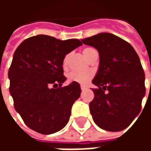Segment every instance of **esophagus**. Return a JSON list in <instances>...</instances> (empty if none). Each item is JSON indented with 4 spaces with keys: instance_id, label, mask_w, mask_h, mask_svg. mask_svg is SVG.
Here are the masks:
<instances>
[{
    "instance_id": "1",
    "label": "esophagus",
    "mask_w": 151,
    "mask_h": 151,
    "mask_svg": "<svg viewBox=\"0 0 151 151\" xmlns=\"http://www.w3.org/2000/svg\"><path fill=\"white\" fill-rule=\"evenodd\" d=\"M81 89H82V91H85V90H86V89H87V87H86V86L82 85L81 86Z\"/></svg>"
}]
</instances>
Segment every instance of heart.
Listing matches in <instances>:
<instances>
[{
    "instance_id": "obj_1",
    "label": "heart",
    "mask_w": 151,
    "mask_h": 151,
    "mask_svg": "<svg viewBox=\"0 0 151 151\" xmlns=\"http://www.w3.org/2000/svg\"><path fill=\"white\" fill-rule=\"evenodd\" d=\"M93 47H86L82 51V53L86 59L88 60L89 57L91 56V53L95 51ZM69 55L67 54L62 61V65L64 68H66L68 65V61H69ZM92 74L90 72H83V73H76L71 72L68 74V81L69 82H78L80 84H86L87 82L91 79Z\"/></svg>"
}]
</instances>
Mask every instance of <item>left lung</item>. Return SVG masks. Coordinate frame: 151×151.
Returning <instances> with one entry per match:
<instances>
[{
	"mask_svg": "<svg viewBox=\"0 0 151 151\" xmlns=\"http://www.w3.org/2000/svg\"><path fill=\"white\" fill-rule=\"evenodd\" d=\"M99 54L98 72L92 83L90 103L93 120L99 128L117 132L126 129L142 109L146 94L145 73L131 44L111 33H99L82 40Z\"/></svg>",
	"mask_w": 151,
	"mask_h": 151,
	"instance_id": "1",
	"label": "left lung"
}]
</instances>
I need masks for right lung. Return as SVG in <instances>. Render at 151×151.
I'll use <instances>...</instances> for the list:
<instances>
[{
	"label": "right lung",
	"instance_id": "add662e5",
	"mask_svg": "<svg viewBox=\"0 0 151 151\" xmlns=\"http://www.w3.org/2000/svg\"><path fill=\"white\" fill-rule=\"evenodd\" d=\"M81 45L77 39L38 35L25 40L14 52L8 73L9 93L15 110L35 132L52 134L69 122L82 91L78 82L61 86L66 80L62 61Z\"/></svg>",
	"mask_w": 151,
	"mask_h": 151
}]
</instances>
